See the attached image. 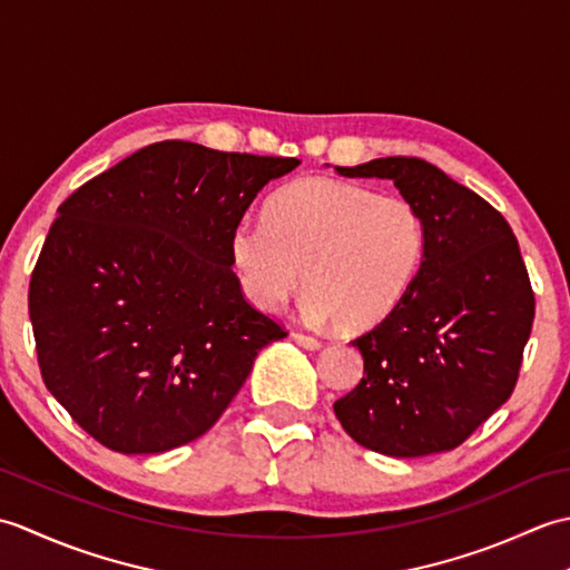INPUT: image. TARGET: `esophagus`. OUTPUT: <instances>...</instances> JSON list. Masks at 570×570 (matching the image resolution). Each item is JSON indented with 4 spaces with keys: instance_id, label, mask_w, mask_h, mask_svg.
<instances>
[{
    "instance_id": "1",
    "label": "esophagus",
    "mask_w": 570,
    "mask_h": 570,
    "mask_svg": "<svg viewBox=\"0 0 570 570\" xmlns=\"http://www.w3.org/2000/svg\"><path fill=\"white\" fill-rule=\"evenodd\" d=\"M292 337H294V341H296L301 347H306V350H318V347H323V343L318 341V337L306 335V333H301V331H294Z\"/></svg>"
}]
</instances>
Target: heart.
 Listing matches in <instances>:
<instances>
[{
  "instance_id": "obj_1",
  "label": "heart",
  "mask_w": 570,
  "mask_h": 570,
  "mask_svg": "<svg viewBox=\"0 0 570 570\" xmlns=\"http://www.w3.org/2000/svg\"><path fill=\"white\" fill-rule=\"evenodd\" d=\"M229 254L245 294L278 311L306 284V316L362 331L402 304L426 254V225L404 196L333 178L276 190L264 223L242 220Z\"/></svg>"
}]
</instances>
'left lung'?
Segmentation results:
<instances>
[{
	"label": "left lung",
	"instance_id": "1",
	"mask_svg": "<svg viewBox=\"0 0 570 570\" xmlns=\"http://www.w3.org/2000/svg\"><path fill=\"white\" fill-rule=\"evenodd\" d=\"M390 178L426 225L406 298L353 345L365 377L335 416L374 453L419 458L465 443L512 396L534 323V288L510 223L475 190L416 156L337 166Z\"/></svg>",
	"mask_w": 570,
	"mask_h": 570
}]
</instances>
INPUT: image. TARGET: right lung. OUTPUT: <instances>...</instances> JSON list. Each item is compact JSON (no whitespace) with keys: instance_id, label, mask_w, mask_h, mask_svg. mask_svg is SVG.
Here are the masks:
<instances>
[{"instance_id":"1","label":"right lung","mask_w":570,"mask_h":570,"mask_svg":"<svg viewBox=\"0 0 570 570\" xmlns=\"http://www.w3.org/2000/svg\"><path fill=\"white\" fill-rule=\"evenodd\" d=\"M298 159L156 141L58 208L29 284L43 384L117 453H164L223 416L286 328L242 294L229 239Z\"/></svg>"}]
</instances>
